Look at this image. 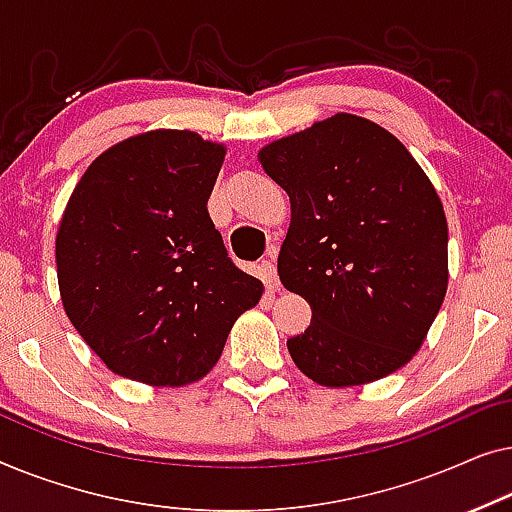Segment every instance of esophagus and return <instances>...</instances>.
Masks as SVG:
<instances>
[{
	"mask_svg": "<svg viewBox=\"0 0 512 512\" xmlns=\"http://www.w3.org/2000/svg\"><path fill=\"white\" fill-rule=\"evenodd\" d=\"M259 271H262L264 283L269 285L271 290H278L280 280H278V271H276V248H271L269 253H266V259H262V264H259Z\"/></svg>",
	"mask_w": 512,
	"mask_h": 512,
	"instance_id": "1",
	"label": "esophagus"
}]
</instances>
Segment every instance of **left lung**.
<instances>
[{
  "label": "left lung",
  "instance_id": "obj_1",
  "mask_svg": "<svg viewBox=\"0 0 512 512\" xmlns=\"http://www.w3.org/2000/svg\"><path fill=\"white\" fill-rule=\"evenodd\" d=\"M290 194L278 276L313 318L287 350L308 378L352 387L410 362L448 290V220L406 146L350 113L259 150Z\"/></svg>",
  "mask_w": 512,
  "mask_h": 512
}]
</instances>
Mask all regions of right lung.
Wrapping results in <instances>:
<instances>
[{
  "instance_id": "add662e5",
  "label": "right lung",
  "mask_w": 512,
  "mask_h": 512,
  "mask_svg": "<svg viewBox=\"0 0 512 512\" xmlns=\"http://www.w3.org/2000/svg\"><path fill=\"white\" fill-rule=\"evenodd\" d=\"M222 160L218 143L157 129L99 155L71 194L55 239L62 304L122 378L199 380L259 301L206 208Z\"/></svg>"
}]
</instances>
